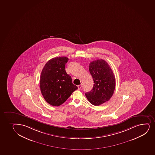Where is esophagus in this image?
I'll list each match as a JSON object with an SVG mask.
<instances>
[{"mask_svg": "<svg viewBox=\"0 0 155 155\" xmlns=\"http://www.w3.org/2000/svg\"><path fill=\"white\" fill-rule=\"evenodd\" d=\"M77 87H78V90H80V89H81V88L82 84H80V85H78V86H77Z\"/></svg>", "mask_w": 155, "mask_h": 155, "instance_id": "1", "label": "esophagus"}]
</instances>
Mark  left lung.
Returning <instances> with one entry per match:
<instances>
[{
    "mask_svg": "<svg viewBox=\"0 0 155 155\" xmlns=\"http://www.w3.org/2000/svg\"><path fill=\"white\" fill-rule=\"evenodd\" d=\"M89 71L92 76L94 85L85 96L89 102L99 106L109 101L115 88V79L111 68L106 61L97 60L89 65Z\"/></svg>",
    "mask_w": 155,
    "mask_h": 155,
    "instance_id": "8db88e82",
    "label": "left lung"
}]
</instances>
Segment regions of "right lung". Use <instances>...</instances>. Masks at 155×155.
<instances>
[{
    "label": "right lung",
    "instance_id": "1",
    "mask_svg": "<svg viewBox=\"0 0 155 155\" xmlns=\"http://www.w3.org/2000/svg\"><path fill=\"white\" fill-rule=\"evenodd\" d=\"M68 60L66 57L54 58L46 63L42 70L41 91L46 102L53 106L63 104L78 89L65 71Z\"/></svg>",
    "mask_w": 155,
    "mask_h": 155
}]
</instances>
